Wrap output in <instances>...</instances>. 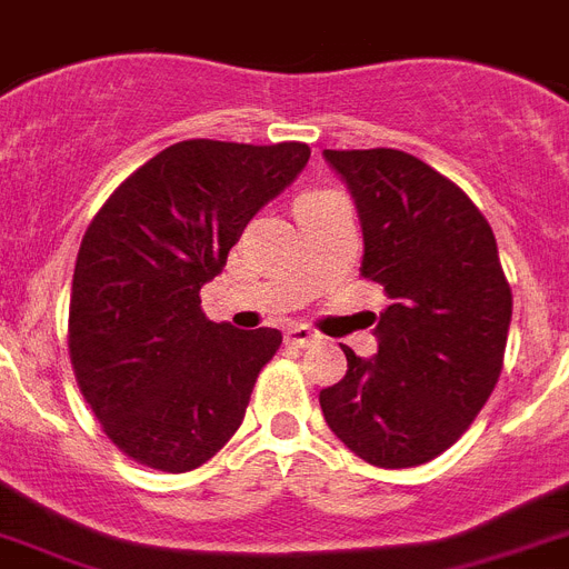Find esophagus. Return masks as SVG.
<instances>
[{
    "label": "esophagus",
    "instance_id": "34e87169",
    "mask_svg": "<svg viewBox=\"0 0 569 569\" xmlns=\"http://www.w3.org/2000/svg\"><path fill=\"white\" fill-rule=\"evenodd\" d=\"M322 340V335L319 331H313V328L308 326H290L288 328V342H293V346H313V342Z\"/></svg>",
    "mask_w": 569,
    "mask_h": 569
}]
</instances>
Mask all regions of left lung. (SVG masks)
I'll list each match as a JSON object with an SVG mask.
<instances>
[{"label":"left lung","mask_w":569,"mask_h":569,"mask_svg":"<svg viewBox=\"0 0 569 569\" xmlns=\"http://www.w3.org/2000/svg\"><path fill=\"white\" fill-rule=\"evenodd\" d=\"M358 206L360 276L392 299L378 355L319 392L328 427L378 468L436 459L468 430L503 369L511 288L495 232L459 186L392 148L322 150Z\"/></svg>","instance_id":"obj_1"}]
</instances>
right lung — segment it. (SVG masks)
I'll use <instances>...</instances> for the list:
<instances>
[{
	"label": "right lung",
	"instance_id": "obj_1",
	"mask_svg": "<svg viewBox=\"0 0 569 569\" xmlns=\"http://www.w3.org/2000/svg\"><path fill=\"white\" fill-rule=\"evenodd\" d=\"M308 159L302 142H177L130 173L89 223L69 358L104 433L136 462L191 471L241 427L281 335L211 322L200 288Z\"/></svg>",
	"mask_w": 569,
	"mask_h": 569
}]
</instances>
